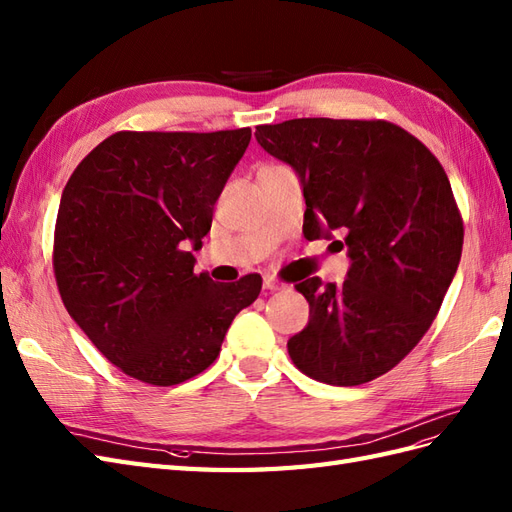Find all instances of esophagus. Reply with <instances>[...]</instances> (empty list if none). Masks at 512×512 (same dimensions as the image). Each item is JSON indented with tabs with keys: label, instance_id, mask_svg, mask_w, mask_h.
I'll use <instances>...</instances> for the list:
<instances>
[{
	"label": "esophagus",
	"instance_id": "1",
	"mask_svg": "<svg viewBox=\"0 0 512 512\" xmlns=\"http://www.w3.org/2000/svg\"><path fill=\"white\" fill-rule=\"evenodd\" d=\"M265 288L269 290V293H275V290H282L284 288V282L275 280V278H271V275H267V278H265Z\"/></svg>",
	"mask_w": 512,
	"mask_h": 512
}]
</instances>
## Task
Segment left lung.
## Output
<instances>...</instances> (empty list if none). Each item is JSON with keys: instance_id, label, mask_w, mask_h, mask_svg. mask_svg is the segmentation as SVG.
Instances as JSON below:
<instances>
[{"instance_id": "8db88e82", "label": "left lung", "mask_w": 512, "mask_h": 512, "mask_svg": "<svg viewBox=\"0 0 512 512\" xmlns=\"http://www.w3.org/2000/svg\"><path fill=\"white\" fill-rule=\"evenodd\" d=\"M256 140L303 187L306 239L342 234V284H295L310 321L288 340L293 364L321 383L362 385L392 370L431 327L463 250V219L441 163L385 120L295 118Z\"/></svg>"}]
</instances>
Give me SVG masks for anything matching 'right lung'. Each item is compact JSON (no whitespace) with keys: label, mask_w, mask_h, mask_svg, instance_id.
<instances>
[{"label":"right lung","mask_w":512,"mask_h":512,"mask_svg":"<svg viewBox=\"0 0 512 512\" xmlns=\"http://www.w3.org/2000/svg\"><path fill=\"white\" fill-rule=\"evenodd\" d=\"M252 129L118 131L62 191L53 271L64 308L124 375L159 388L209 368L262 278L193 273L213 206Z\"/></svg>","instance_id":"add662e5"}]
</instances>
